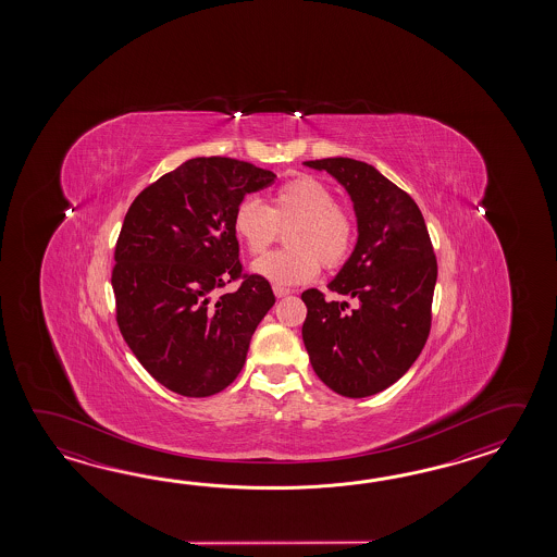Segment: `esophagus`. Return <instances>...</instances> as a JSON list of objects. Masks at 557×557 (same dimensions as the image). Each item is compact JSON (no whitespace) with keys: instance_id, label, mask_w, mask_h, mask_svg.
<instances>
[{"instance_id":"esophagus-1","label":"esophagus","mask_w":557,"mask_h":557,"mask_svg":"<svg viewBox=\"0 0 557 557\" xmlns=\"http://www.w3.org/2000/svg\"><path fill=\"white\" fill-rule=\"evenodd\" d=\"M273 293L276 298H283V296L290 295V290L288 288H284V286H278V284H274Z\"/></svg>"}]
</instances>
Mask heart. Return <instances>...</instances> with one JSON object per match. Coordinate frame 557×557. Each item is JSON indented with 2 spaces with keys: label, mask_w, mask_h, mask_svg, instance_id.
<instances>
[{
  "label": "heart",
  "mask_w": 557,
  "mask_h": 557,
  "mask_svg": "<svg viewBox=\"0 0 557 557\" xmlns=\"http://www.w3.org/2000/svg\"><path fill=\"white\" fill-rule=\"evenodd\" d=\"M286 249L252 262L250 271L278 284L307 283L326 269L341 267L352 249L355 223L329 185L314 177H296L276 187L264 207L247 197L233 214V231L250 255H262L286 228Z\"/></svg>",
  "instance_id": "obj_1"
}]
</instances>
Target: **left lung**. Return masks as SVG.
Here are the masks:
<instances>
[{
	"label": "left lung",
	"mask_w": 557,
	"mask_h": 557,
	"mask_svg": "<svg viewBox=\"0 0 557 557\" xmlns=\"http://www.w3.org/2000/svg\"><path fill=\"white\" fill-rule=\"evenodd\" d=\"M343 185L355 207V250L329 283L355 298L324 300L302 293V341L310 364L331 391L367 398L386 391L414 364L426 344L438 264L414 199L379 169L348 157L305 161Z\"/></svg>",
	"instance_id": "8db88e82"
}]
</instances>
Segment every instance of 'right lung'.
<instances>
[{"label": "right lung", "instance_id": "add662e5", "mask_svg": "<svg viewBox=\"0 0 557 557\" xmlns=\"http://www.w3.org/2000/svg\"><path fill=\"white\" fill-rule=\"evenodd\" d=\"M276 175L228 157H197L139 193L119 233L111 276L119 331L169 391L205 398L237 379L250 338L273 308L259 274L240 276L233 214Z\"/></svg>", "mask_w": 557, "mask_h": 557}]
</instances>
